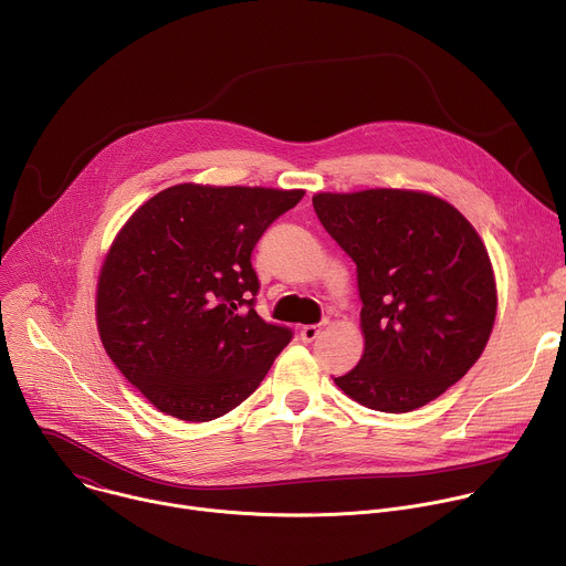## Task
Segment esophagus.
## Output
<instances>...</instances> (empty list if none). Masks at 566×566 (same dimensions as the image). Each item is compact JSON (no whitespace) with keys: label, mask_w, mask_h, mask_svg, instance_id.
<instances>
[{"label":"esophagus","mask_w":566,"mask_h":566,"mask_svg":"<svg viewBox=\"0 0 566 566\" xmlns=\"http://www.w3.org/2000/svg\"><path fill=\"white\" fill-rule=\"evenodd\" d=\"M317 336H319V325H304V327L300 329V338H302L304 343H313Z\"/></svg>","instance_id":"34e87169"}]
</instances>
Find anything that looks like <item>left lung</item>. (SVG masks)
<instances>
[{
  "instance_id": "8db88e82",
  "label": "left lung",
  "mask_w": 566,
  "mask_h": 566,
  "mask_svg": "<svg viewBox=\"0 0 566 566\" xmlns=\"http://www.w3.org/2000/svg\"><path fill=\"white\" fill-rule=\"evenodd\" d=\"M313 208L356 262L363 300V358L334 382L369 410L423 408L491 338L497 286L486 247L454 206L428 192H317Z\"/></svg>"
}]
</instances>
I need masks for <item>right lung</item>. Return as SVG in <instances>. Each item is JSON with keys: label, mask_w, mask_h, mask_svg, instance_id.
<instances>
[{"label": "right lung", "mask_w": 566, "mask_h": 566, "mask_svg": "<svg viewBox=\"0 0 566 566\" xmlns=\"http://www.w3.org/2000/svg\"><path fill=\"white\" fill-rule=\"evenodd\" d=\"M304 190L179 184L120 228L96 291L105 352L156 410L203 423L247 400L293 332L258 315L251 253Z\"/></svg>", "instance_id": "1"}]
</instances>
